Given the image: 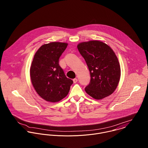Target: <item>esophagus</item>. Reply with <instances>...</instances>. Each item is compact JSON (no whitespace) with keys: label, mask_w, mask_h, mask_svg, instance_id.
<instances>
[{"label":"esophagus","mask_w":148,"mask_h":148,"mask_svg":"<svg viewBox=\"0 0 148 148\" xmlns=\"http://www.w3.org/2000/svg\"><path fill=\"white\" fill-rule=\"evenodd\" d=\"M77 80H77V78H75V79H74L73 80V83H76L77 82Z\"/></svg>","instance_id":"obj_1"}]
</instances>
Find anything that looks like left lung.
<instances>
[{
	"instance_id": "8db88e82",
	"label": "left lung",
	"mask_w": 148,
	"mask_h": 148,
	"mask_svg": "<svg viewBox=\"0 0 148 148\" xmlns=\"http://www.w3.org/2000/svg\"><path fill=\"white\" fill-rule=\"evenodd\" d=\"M78 50L88 67L90 80L85 92L100 100L112 94L120 81L121 70L118 59L106 44L97 40L80 43Z\"/></svg>"
}]
</instances>
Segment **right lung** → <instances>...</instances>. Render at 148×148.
I'll return each instance as SVG.
<instances>
[{"instance_id":"right-lung-1","label":"right lung","mask_w":148,"mask_h":148,"mask_svg":"<svg viewBox=\"0 0 148 148\" xmlns=\"http://www.w3.org/2000/svg\"><path fill=\"white\" fill-rule=\"evenodd\" d=\"M67 43L52 42L42 45L36 52L30 68V76L38 94L49 102H58L69 93L73 82L66 77L59 65V58Z\"/></svg>"}]
</instances>
